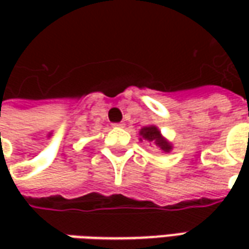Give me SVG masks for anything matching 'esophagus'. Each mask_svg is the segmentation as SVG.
Wrapping results in <instances>:
<instances>
[{
	"label": "esophagus",
	"instance_id": "esophagus-1",
	"mask_svg": "<svg viewBox=\"0 0 249 249\" xmlns=\"http://www.w3.org/2000/svg\"><path fill=\"white\" fill-rule=\"evenodd\" d=\"M112 126H113V127H123V126H124V124H123V123H122V122H120V123H113V124H112Z\"/></svg>",
	"mask_w": 249,
	"mask_h": 249
}]
</instances>
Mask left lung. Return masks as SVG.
Instances as JSON below:
<instances>
[{
    "label": "left lung",
    "mask_w": 249,
    "mask_h": 249,
    "mask_svg": "<svg viewBox=\"0 0 249 249\" xmlns=\"http://www.w3.org/2000/svg\"><path fill=\"white\" fill-rule=\"evenodd\" d=\"M140 134L142 136V139L148 140V141H152L154 144H157L159 148L162 149V151H165V152H169V151L172 149V145H170L166 140L160 136L159 130L157 129L155 126H149V127H144V129H141Z\"/></svg>",
    "instance_id": "left-lung-1"
}]
</instances>
